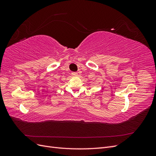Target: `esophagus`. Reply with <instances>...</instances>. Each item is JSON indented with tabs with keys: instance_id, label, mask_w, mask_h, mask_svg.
<instances>
[{
	"instance_id": "obj_1",
	"label": "esophagus",
	"mask_w": 156,
	"mask_h": 156,
	"mask_svg": "<svg viewBox=\"0 0 156 156\" xmlns=\"http://www.w3.org/2000/svg\"><path fill=\"white\" fill-rule=\"evenodd\" d=\"M73 76H77L78 75V73H77V72H72V73Z\"/></svg>"
}]
</instances>
